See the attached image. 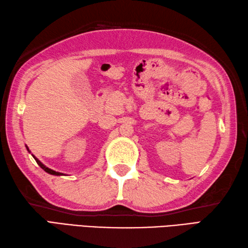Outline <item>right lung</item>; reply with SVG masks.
Returning <instances> with one entry per match:
<instances>
[{"label":"right lung","instance_id":"obj_1","mask_svg":"<svg viewBox=\"0 0 248 248\" xmlns=\"http://www.w3.org/2000/svg\"><path fill=\"white\" fill-rule=\"evenodd\" d=\"M26 148H28V147H26ZM28 150H29V148H28ZM34 156V155H33ZM34 159H35V161L37 162V164H38L41 168H43V170L46 171V172H48V173H50V175H54V176H62V175H64V173H62V172H59V171H55V170H50V168H48L46 166H45L43 163H41L38 159H37V157H35L34 156Z\"/></svg>","mask_w":248,"mask_h":248}]
</instances>
